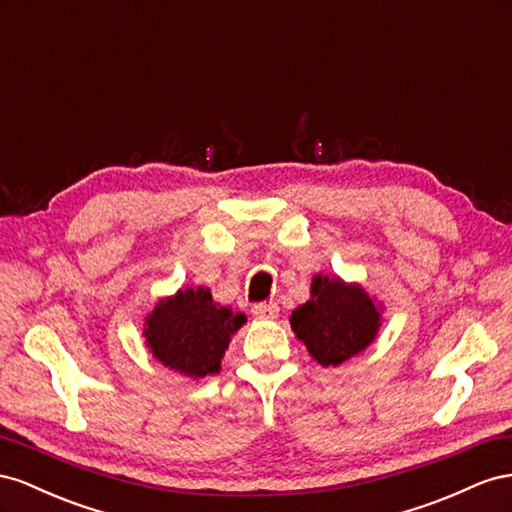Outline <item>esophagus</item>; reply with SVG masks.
<instances>
[{"label":"esophagus","mask_w":512,"mask_h":512,"mask_svg":"<svg viewBox=\"0 0 512 512\" xmlns=\"http://www.w3.org/2000/svg\"><path fill=\"white\" fill-rule=\"evenodd\" d=\"M253 315L259 319H274L279 315V304L276 302H257L253 304Z\"/></svg>","instance_id":"1"}]
</instances>
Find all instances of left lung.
<instances>
[{"label":"left lung","mask_w":512,"mask_h":512,"mask_svg":"<svg viewBox=\"0 0 512 512\" xmlns=\"http://www.w3.org/2000/svg\"><path fill=\"white\" fill-rule=\"evenodd\" d=\"M313 298L291 313V328L321 367H337L360 354L377 334L379 313L358 285L315 276Z\"/></svg>","instance_id":"1"}]
</instances>
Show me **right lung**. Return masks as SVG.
<instances>
[{
  "label": "right lung",
  "mask_w": 512,
  "mask_h": 512,
  "mask_svg": "<svg viewBox=\"0 0 512 512\" xmlns=\"http://www.w3.org/2000/svg\"><path fill=\"white\" fill-rule=\"evenodd\" d=\"M246 321L212 302L210 289H184L160 302L148 317V345L154 358L188 377L218 373L231 334Z\"/></svg>",
  "instance_id": "1"
}]
</instances>
